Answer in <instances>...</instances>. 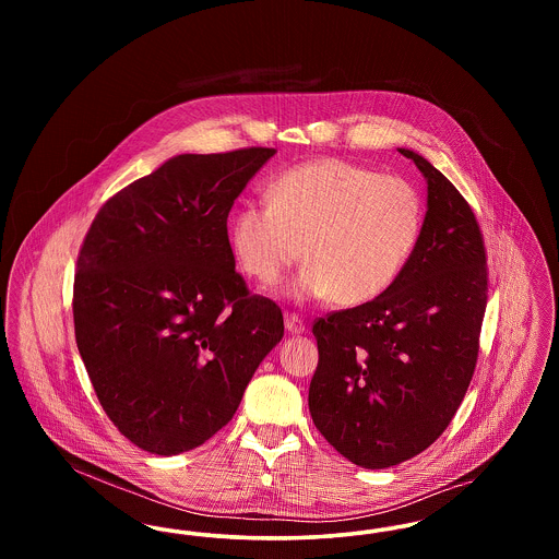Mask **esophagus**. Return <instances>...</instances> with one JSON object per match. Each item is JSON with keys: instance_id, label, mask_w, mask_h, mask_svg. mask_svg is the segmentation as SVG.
<instances>
[{"instance_id": "1", "label": "esophagus", "mask_w": 559, "mask_h": 559, "mask_svg": "<svg viewBox=\"0 0 559 559\" xmlns=\"http://www.w3.org/2000/svg\"><path fill=\"white\" fill-rule=\"evenodd\" d=\"M285 326H287L289 333H304V331H306L304 320L299 319L297 314H293V312L285 314Z\"/></svg>"}]
</instances>
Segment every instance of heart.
Returning a JSON list of instances; mask_svg holds the SVG:
<instances>
[{
  "label": "heart",
  "instance_id": "1",
  "mask_svg": "<svg viewBox=\"0 0 559 559\" xmlns=\"http://www.w3.org/2000/svg\"><path fill=\"white\" fill-rule=\"evenodd\" d=\"M424 228V199L399 176L320 159L270 185V203H247L233 219V251L260 285L278 283L306 258L293 293L360 306L388 292Z\"/></svg>",
  "mask_w": 559,
  "mask_h": 559
}]
</instances>
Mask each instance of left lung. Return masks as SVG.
<instances>
[{
	"label": "left lung",
	"instance_id": "8db88e82",
	"mask_svg": "<svg viewBox=\"0 0 559 559\" xmlns=\"http://www.w3.org/2000/svg\"><path fill=\"white\" fill-rule=\"evenodd\" d=\"M421 237L396 283L372 301L314 320L310 415L352 463L383 469L431 447L476 371L488 266L476 213L421 155Z\"/></svg>",
	"mask_w": 559,
	"mask_h": 559
}]
</instances>
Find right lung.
<instances>
[{"label": "right lung", "mask_w": 559, "mask_h": 559, "mask_svg": "<svg viewBox=\"0 0 559 559\" xmlns=\"http://www.w3.org/2000/svg\"><path fill=\"white\" fill-rule=\"evenodd\" d=\"M276 151L178 155L96 213L73 283L75 340L108 419L142 451H192L226 426L281 308L235 270L228 213Z\"/></svg>", "instance_id": "add662e5"}]
</instances>
